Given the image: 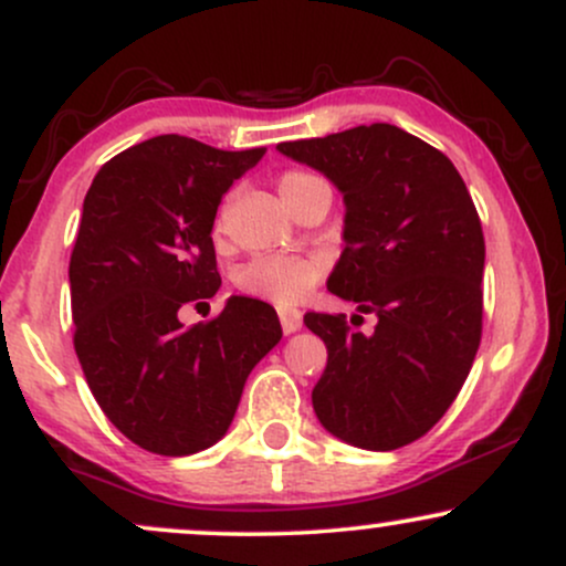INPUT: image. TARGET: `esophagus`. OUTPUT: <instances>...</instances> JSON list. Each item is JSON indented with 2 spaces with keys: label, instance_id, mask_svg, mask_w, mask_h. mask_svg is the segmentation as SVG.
Segmentation results:
<instances>
[{
  "label": "esophagus",
  "instance_id": "1",
  "mask_svg": "<svg viewBox=\"0 0 566 566\" xmlns=\"http://www.w3.org/2000/svg\"><path fill=\"white\" fill-rule=\"evenodd\" d=\"M279 322H282L284 335H292L303 327V314L297 308H279Z\"/></svg>",
  "mask_w": 566,
  "mask_h": 566
}]
</instances>
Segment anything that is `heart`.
<instances>
[{
	"mask_svg": "<svg viewBox=\"0 0 566 566\" xmlns=\"http://www.w3.org/2000/svg\"><path fill=\"white\" fill-rule=\"evenodd\" d=\"M314 175L308 172H284L282 180H279V191L282 197L287 193H295L314 184ZM226 212L220 210L216 218V231H223ZM324 274V258L319 255H297V252H276V255H258L244 265H239L237 287L244 292V295L263 297V301L279 303V305H292L301 303L311 290L316 287Z\"/></svg>",
	"mask_w": 566,
	"mask_h": 566,
	"instance_id": "1",
	"label": "heart"
}]
</instances>
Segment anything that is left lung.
I'll return each mask as SVG.
<instances>
[{"label":"left lung","instance_id":"1","mask_svg":"<svg viewBox=\"0 0 566 566\" xmlns=\"http://www.w3.org/2000/svg\"><path fill=\"white\" fill-rule=\"evenodd\" d=\"M276 148L343 193L346 247L327 290L378 316L373 335L343 314L303 316L327 346L316 418L346 444L399 450L450 409L482 340L476 207L444 154L382 122Z\"/></svg>","mask_w":566,"mask_h":566}]
</instances>
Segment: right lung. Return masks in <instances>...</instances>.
<instances>
[{
	"label": "right lung",
	"mask_w": 566,
	"mask_h": 566,
	"mask_svg": "<svg viewBox=\"0 0 566 566\" xmlns=\"http://www.w3.org/2000/svg\"><path fill=\"white\" fill-rule=\"evenodd\" d=\"M265 148L220 151L157 135L101 167L69 263L74 348L106 418L148 452L180 458L226 437L247 375L282 340L269 303L231 295L216 319L178 311L220 287L212 223Z\"/></svg>",
	"instance_id": "right-lung-1"
}]
</instances>
